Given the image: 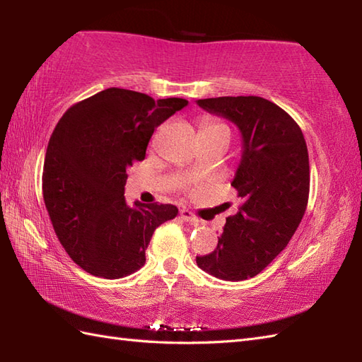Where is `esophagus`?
Here are the masks:
<instances>
[{
  "mask_svg": "<svg viewBox=\"0 0 362 362\" xmlns=\"http://www.w3.org/2000/svg\"><path fill=\"white\" fill-rule=\"evenodd\" d=\"M180 216H182L183 221L191 222V224H197V222H199V219L194 216V214L191 213L189 210H187V209H182L180 210Z\"/></svg>",
  "mask_w": 362,
  "mask_h": 362,
  "instance_id": "obj_1",
  "label": "esophagus"
}]
</instances>
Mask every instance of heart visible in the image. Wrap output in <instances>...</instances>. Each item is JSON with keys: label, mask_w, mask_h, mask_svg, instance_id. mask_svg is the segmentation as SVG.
I'll use <instances>...</instances> for the list:
<instances>
[{"label": "heart", "mask_w": 362, "mask_h": 362, "mask_svg": "<svg viewBox=\"0 0 362 362\" xmlns=\"http://www.w3.org/2000/svg\"><path fill=\"white\" fill-rule=\"evenodd\" d=\"M204 130H224V132L228 134V129L224 124H221V122H210V124L204 127Z\"/></svg>", "instance_id": "obj_1"}]
</instances>
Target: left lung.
Masks as SVG:
<instances>
[{
	"instance_id": "8db88e82",
	"label": "left lung",
	"mask_w": 362,
	"mask_h": 362,
	"mask_svg": "<svg viewBox=\"0 0 362 362\" xmlns=\"http://www.w3.org/2000/svg\"><path fill=\"white\" fill-rule=\"evenodd\" d=\"M197 105L236 124L243 153L232 182L240 209L227 218L216 249L196 257V263L221 280H247L286 247L303 218L310 194L308 148L297 122L264 98H209Z\"/></svg>"
}]
</instances>
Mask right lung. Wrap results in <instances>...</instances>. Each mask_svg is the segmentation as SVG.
<instances>
[{
    "label": "right lung",
    "instance_id": "right-lung-1",
    "mask_svg": "<svg viewBox=\"0 0 362 362\" xmlns=\"http://www.w3.org/2000/svg\"><path fill=\"white\" fill-rule=\"evenodd\" d=\"M187 105L113 87L74 104L57 122L45 156L43 199L60 244L83 271L109 280L136 272L153 230L177 216L171 204L129 206L124 187L153 130Z\"/></svg>",
    "mask_w": 362,
    "mask_h": 362
}]
</instances>
